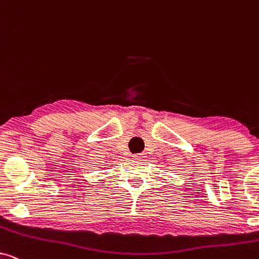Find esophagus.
I'll use <instances>...</instances> for the list:
<instances>
[{
	"label": "esophagus",
	"instance_id": "obj_1",
	"mask_svg": "<svg viewBox=\"0 0 259 259\" xmlns=\"http://www.w3.org/2000/svg\"><path fill=\"white\" fill-rule=\"evenodd\" d=\"M138 158H139V157H138Z\"/></svg>",
	"mask_w": 259,
	"mask_h": 259
}]
</instances>
